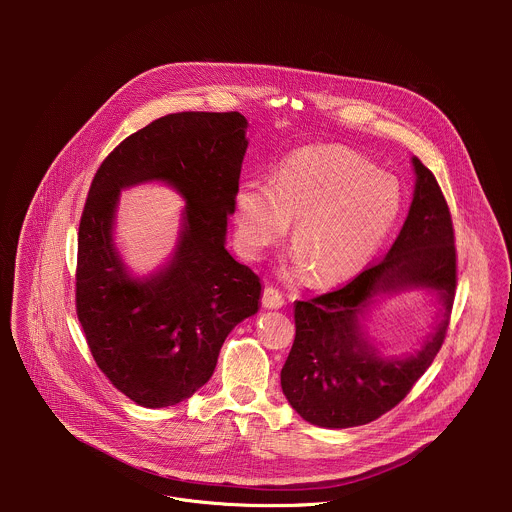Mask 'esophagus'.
Here are the masks:
<instances>
[{
  "mask_svg": "<svg viewBox=\"0 0 512 512\" xmlns=\"http://www.w3.org/2000/svg\"><path fill=\"white\" fill-rule=\"evenodd\" d=\"M263 306L265 308H269V310H279L283 304H285V300H283V296L279 294V291L275 289V287H271V285H267L265 289H263Z\"/></svg>",
  "mask_w": 512,
  "mask_h": 512,
  "instance_id": "esophagus-1",
  "label": "esophagus"
}]
</instances>
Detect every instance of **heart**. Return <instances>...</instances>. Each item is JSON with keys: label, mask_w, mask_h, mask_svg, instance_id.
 <instances>
[{"label": "heart", "mask_w": 512, "mask_h": 512, "mask_svg": "<svg viewBox=\"0 0 512 512\" xmlns=\"http://www.w3.org/2000/svg\"><path fill=\"white\" fill-rule=\"evenodd\" d=\"M233 206L235 239L247 259H259L294 221V249L281 273L336 287L375 259L399 221L403 190L393 174L352 150L312 145L283 158L273 182H241Z\"/></svg>", "instance_id": "obj_1"}]
</instances>
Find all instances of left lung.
<instances>
[{"mask_svg":"<svg viewBox=\"0 0 512 512\" xmlns=\"http://www.w3.org/2000/svg\"><path fill=\"white\" fill-rule=\"evenodd\" d=\"M415 190L389 253L344 287L294 304L296 340L281 369V389L296 413L318 427L344 429L391 411L440 352L456 294V247L448 202L435 176L413 156ZM427 290L441 304L422 346L383 355L361 318L381 297Z\"/></svg>","mask_w":512,"mask_h":512,"instance_id":"obj_1","label":"left lung"}]
</instances>
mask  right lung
Returning a JSON list of instances; mask_svg holds the SVG:
<instances>
[{"mask_svg":"<svg viewBox=\"0 0 512 512\" xmlns=\"http://www.w3.org/2000/svg\"><path fill=\"white\" fill-rule=\"evenodd\" d=\"M247 125L237 111L160 117L123 139L93 178L79 227L77 316L99 369L141 407L192 397L231 330L259 310V277L225 247ZM148 181L174 187L185 208L169 261L135 276L114 243V214L121 189Z\"/></svg>","mask_w":512,"mask_h":512,"instance_id":"right-lung-1","label":"right lung"}]
</instances>
